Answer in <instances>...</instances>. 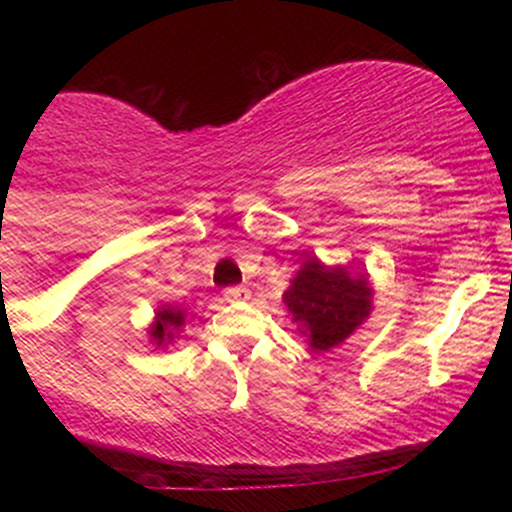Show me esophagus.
Returning <instances> with one entry per match:
<instances>
[{"instance_id": "esophagus-1", "label": "esophagus", "mask_w": 512, "mask_h": 512, "mask_svg": "<svg viewBox=\"0 0 512 512\" xmlns=\"http://www.w3.org/2000/svg\"><path fill=\"white\" fill-rule=\"evenodd\" d=\"M250 297V289L247 287H227L225 289V299L227 302H240V299Z\"/></svg>"}]
</instances>
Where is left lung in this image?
Returning a JSON list of instances; mask_svg holds the SVG:
<instances>
[{
	"label": "left lung",
	"instance_id": "8db88e82",
	"mask_svg": "<svg viewBox=\"0 0 512 512\" xmlns=\"http://www.w3.org/2000/svg\"><path fill=\"white\" fill-rule=\"evenodd\" d=\"M292 322L312 352H329L347 342L374 309L369 277L347 265H324L317 257L302 262L282 294Z\"/></svg>",
	"mask_w": 512,
	"mask_h": 512
}]
</instances>
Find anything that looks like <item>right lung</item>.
Instances as JSON below:
<instances>
[{"label":"right lung","mask_w":512,"mask_h":512,"mask_svg":"<svg viewBox=\"0 0 512 512\" xmlns=\"http://www.w3.org/2000/svg\"><path fill=\"white\" fill-rule=\"evenodd\" d=\"M185 327V309L173 304H160L156 309L151 327H148V342L156 344V349H165L178 339V332Z\"/></svg>","instance_id":"right-lung-1"}]
</instances>
